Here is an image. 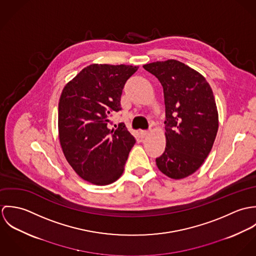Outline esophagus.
<instances>
[{
    "label": "esophagus",
    "mask_w": 256,
    "mask_h": 256,
    "mask_svg": "<svg viewBox=\"0 0 256 256\" xmlns=\"http://www.w3.org/2000/svg\"><path fill=\"white\" fill-rule=\"evenodd\" d=\"M148 134H150L148 131H140V137H141L142 139L146 138V136H148Z\"/></svg>",
    "instance_id": "esophagus-1"
}]
</instances>
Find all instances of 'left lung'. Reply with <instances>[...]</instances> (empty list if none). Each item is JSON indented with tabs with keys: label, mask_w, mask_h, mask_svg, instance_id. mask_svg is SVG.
<instances>
[{
	"label": "left lung",
	"mask_w": 256,
	"mask_h": 256,
	"mask_svg": "<svg viewBox=\"0 0 256 256\" xmlns=\"http://www.w3.org/2000/svg\"><path fill=\"white\" fill-rule=\"evenodd\" d=\"M143 67L164 88L166 146L156 158V166L172 180L187 178L203 164L217 136L219 115L213 90L201 74L180 61Z\"/></svg>",
	"instance_id": "left-lung-1"
}]
</instances>
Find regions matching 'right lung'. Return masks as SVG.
Masks as SVG:
<instances>
[{
    "mask_svg": "<svg viewBox=\"0 0 256 256\" xmlns=\"http://www.w3.org/2000/svg\"><path fill=\"white\" fill-rule=\"evenodd\" d=\"M138 66L92 64L63 88L58 108L59 140L76 174L96 185L123 174L135 138L124 123L110 129V115L121 110L126 80Z\"/></svg>",
    "mask_w": 256,
    "mask_h": 256,
    "instance_id": "1",
    "label": "right lung"
}]
</instances>
